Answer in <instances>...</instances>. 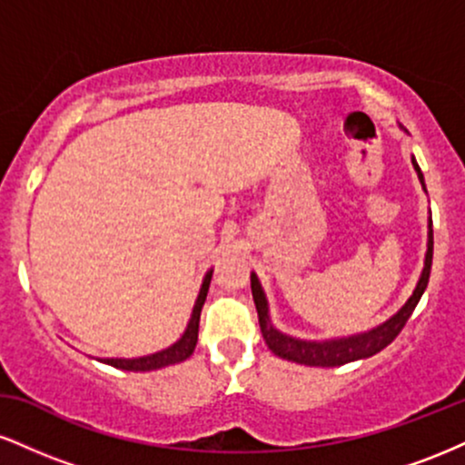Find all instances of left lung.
Instances as JSON below:
<instances>
[{"mask_svg":"<svg viewBox=\"0 0 465 465\" xmlns=\"http://www.w3.org/2000/svg\"><path fill=\"white\" fill-rule=\"evenodd\" d=\"M411 162H413L415 173H418L421 188L426 190L424 174H421L418 162H415V159H411ZM430 264H433V218H429V244H426L424 269H421L418 286H415L413 295L409 297L407 303H404L393 317H389L385 323L376 325V328L367 330V332L343 336V339H328V341L295 339V336H288L284 332H280L277 328H273V323H271V317H269V302H266L262 284H260L258 275L251 273V292H253L255 308H258L260 330H262L266 345H269V350L280 356V359L300 362V365H311V367H339L351 361L370 359V356L378 354L381 350H385L387 345L391 343L400 332H402V328L407 325L409 317L415 311V306H418L420 297L424 295L426 286H429Z\"/></svg>","mask_w":465,"mask_h":465,"instance_id":"1","label":"left lung"}]
</instances>
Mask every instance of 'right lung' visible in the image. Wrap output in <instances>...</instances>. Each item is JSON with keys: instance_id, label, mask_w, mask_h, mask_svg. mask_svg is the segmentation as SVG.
<instances>
[{"instance_id": "right-lung-1", "label": "right lung", "mask_w": 465, "mask_h": 465, "mask_svg": "<svg viewBox=\"0 0 465 465\" xmlns=\"http://www.w3.org/2000/svg\"><path fill=\"white\" fill-rule=\"evenodd\" d=\"M212 273H214V269L207 271L205 277H203V284H201L199 297H196V302H194V308H192V317L188 322V328H185V332L181 334V339L177 341V343H173L170 348H165L162 351H154V354L140 356V359H98V361H103L111 367H117V370L153 371V370H162V367L174 365V362L190 359L192 351H194V348H196V341H199L201 311H203V303H205L207 291H210Z\"/></svg>"}]
</instances>
